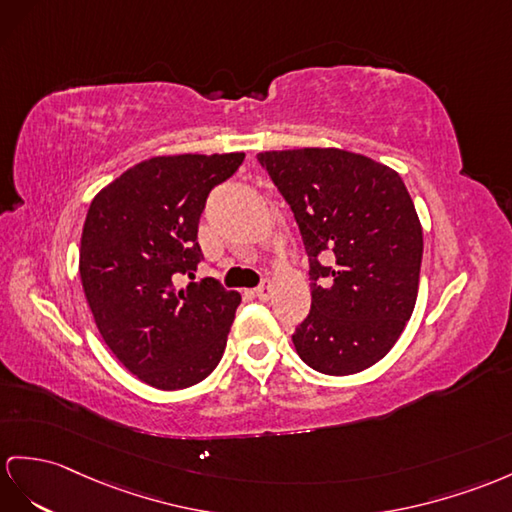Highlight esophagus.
Wrapping results in <instances>:
<instances>
[{"mask_svg":"<svg viewBox=\"0 0 512 512\" xmlns=\"http://www.w3.org/2000/svg\"><path fill=\"white\" fill-rule=\"evenodd\" d=\"M254 295L258 297V299H263V302H267V299H271V295H273V284L271 282H263L258 286V289L254 291Z\"/></svg>","mask_w":512,"mask_h":512,"instance_id":"34e87169","label":"esophagus"}]
</instances>
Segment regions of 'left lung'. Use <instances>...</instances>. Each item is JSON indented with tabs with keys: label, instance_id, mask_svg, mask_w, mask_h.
Returning a JSON list of instances; mask_svg holds the SVG:
<instances>
[{
	"label": "left lung",
	"instance_id": "1",
	"mask_svg": "<svg viewBox=\"0 0 512 512\" xmlns=\"http://www.w3.org/2000/svg\"><path fill=\"white\" fill-rule=\"evenodd\" d=\"M258 162L291 206L310 260L313 304L293 334L299 358L328 376L376 365L419 291L423 232L400 173L339 147L260 152Z\"/></svg>",
	"mask_w": 512,
	"mask_h": 512
}]
</instances>
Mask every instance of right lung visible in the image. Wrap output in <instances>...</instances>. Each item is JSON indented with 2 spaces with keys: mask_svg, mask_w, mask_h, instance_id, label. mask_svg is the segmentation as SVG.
Returning a JSON list of instances; mask_svg holds the SVG:
<instances>
[{
  "mask_svg": "<svg viewBox=\"0 0 512 512\" xmlns=\"http://www.w3.org/2000/svg\"><path fill=\"white\" fill-rule=\"evenodd\" d=\"M245 154L154 156L123 171L89 206L80 280L110 352L141 382L178 391L208 378L226 350L241 295L213 278L176 280L202 260L208 193Z\"/></svg>",
  "mask_w": 512,
  "mask_h": 512,
  "instance_id": "right-lung-1",
  "label": "right lung"
}]
</instances>
